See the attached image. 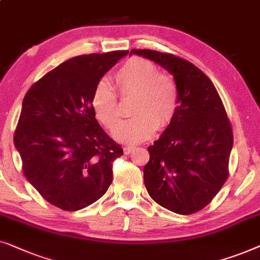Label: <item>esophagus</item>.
<instances>
[{
	"instance_id": "obj_1",
	"label": "esophagus",
	"mask_w": 260,
	"mask_h": 260,
	"mask_svg": "<svg viewBox=\"0 0 260 260\" xmlns=\"http://www.w3.org/2000/svg\"><path fill=\"white\" fill-rule=\"evenodd\" d=\"M134 149V146H125V147H123V153H125V154H129V153L133 152Z\"/></svg>"
}]
</instances>
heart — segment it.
<instances>
[{"label": "heart", "mask_w": 260, "mask_h": 260, "mask_svg": "<svg viewBox=\"0 0 260 260\" xmlns=\"http://www.w3.org/2000/svg\"><path fill=\"white\" fill-rule=\"evenodd\" d=\"M114 87L119 96H133L132 118L115 127L113 137L126 144L148 140L156 129H165L173 121L179 107V89L171 75L160 73L152 61L133 57L114 74ZM90 105L96 119L106 128L113 129L121 112L118 95L107 83L99 82L93 90Z\"/></svg>", "instance_id": "b5f03b06"}]
</instances>
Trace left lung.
<instances>
[{"instance_id":"8db88e82","label":"left lung","mask_w":260,"mask_h":260,"mask_svg":"<svg viewBox=\"0 0 260 260\" xmlns=\"http://www.w3.org/2000/svg\"><path fill=\"white\" fill-rule=\"evenodd\" d=\"M166 68L179 89L178 112L159 140L147 148L144 167L148 194L178 214L206 206L229 178L233 132L208 76L185 58L151 49H132Z\"/></svg>"}]
</instances>
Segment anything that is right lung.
I'll return each mask as SVG.
<instances>
[{"mask_svg":"<svg viewBox=\"0 0 260 260\" xmlns=\"http://www.w3.org/2000/svg\"><path fill=\"white\" fill-rule=\"evenodd\" d=\"M127 50L69 58L25 94L14 144L27 180L47 202L78 211L101 198L123 154L95 119L90 105L100 79Z\"/></svg>","mask_w":260,"mask_h":260,"instance_id":"right-lung-1","label":"right lung"}]
</instances>
